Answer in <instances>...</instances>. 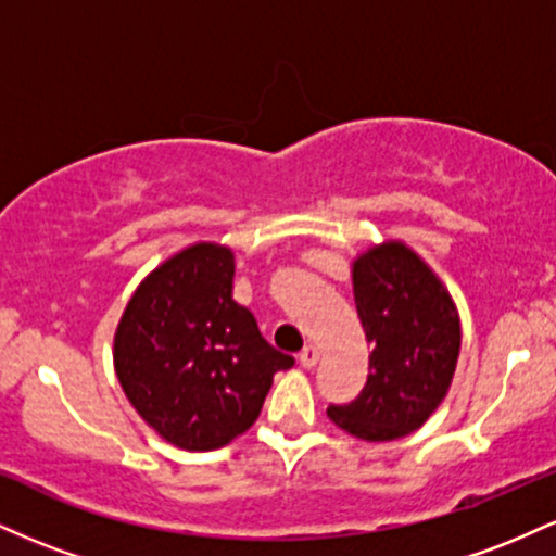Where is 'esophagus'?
I'll use <instances>...</instances> for the list:
<instances>
[{
	"mask_svg": "<svg viewBox=\"0 0 556 556\" xmlns=\"http://www.w3.org/2000/svg\"><path fill=\"white\" fill-rule=\"evenodd\" d=\"M298 363H300V366H303V368H314L316 363H318V350L311 348V344H308V348H305L303 353L298 355Z\"/></svg>",
	"mask_w": 556,
	"mask_h": 556,
	"instance_id": "obj_1",
	"label": "esophagus"
}]
</instances>
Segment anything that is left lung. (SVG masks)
Returning a JSON list of instances; mask_svg holds the SVG:
<instances>
[{"label": "left lung", "instance_id": "1", "mask_svg": "<svg viewBox=\"0 0 556 556\" xmlns=\"http://www.w3.org/2000/svg\"><path fill=\"white\" fill-rule=\"evenodd\" d=\"M353 295L371 374L358 400L331 405L327 416L363 442H394L418 431L450 392L460 314L437 271L402 240L355 256Z\"/></svg>", "mask_w": 556, "mask_h": 556}]
</instances>
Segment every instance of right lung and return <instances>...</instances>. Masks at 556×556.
<instances>
[{"instance_id":"add662e5","label":"right lung","mask_w":556,"mask_h":556,"mask_svg":"<svg viewBox=\"0 0 556 556\" xmlns=\"http://www.w3.org/2000/svg\"><path fill=\"white\" fill-rule=\"evenodd\" d=\"M235 253L193 242L146 274L114 331V374L164 442L212 452L256 424L290 355L232 298Z\"/></svg>"}]
</instances>
